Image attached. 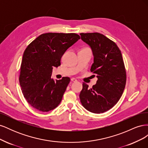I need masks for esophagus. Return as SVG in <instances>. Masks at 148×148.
I'll list each match as a JSON object with an SVG mask.
<instances>
[{
  "label": "esophagus",
  "instance_id": "esophagus-1",
  "mask_svg": "<svg viewBox=\"0 0 148 148\" xmlns=\"http://www.w3.org/2000/svg\"><path fill=\"white\" fill-rule=\"evenodd\" d=\"M71 82H77V79H75V78H71Z\"/></svg>",
  "mask_w": 148,
  "mask_h": 148
}]
</instances>
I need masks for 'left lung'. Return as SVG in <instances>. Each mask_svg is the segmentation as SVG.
<instances>
[{
	"instance_id": "obj_1",
	"label": "left lung",
	"mask_w": 148,
	"mask_h": 148,
	"mask_svg": "<svg viewBox=\"0 0 148 148\" xmlns=\"http://www.w3.org/2000/svg\"><path fill=\"white\" fill-rule=\"evenodd\" d=\"M80 35L92 49L94 63L90 70L98 78L91 88L83 83L80 101L91 112L104 113L117 104L126 84L127 72L122 53L115 42L102 34L82 33Z\"/></svg>"
}]
</instances>
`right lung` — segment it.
<instances>
[{"label": "right lung", "mask_w": 148, "mask_h": 148, "mask_svg": "<svg viewBox=\"0 0 148 148\" xmlns=\"http://www.w3.org/2000/svg\"><path fill=\"white\" fill-rule=\"evenodd\" d=\"M79 39L76 33H44L26 48L19 82L25 99L33 108L46 112L59 106L70 78L55 82L51 79L53 66L60 65L62 55Z\"/></svg>", "instance_id": "obj_1"}]
</instances>
